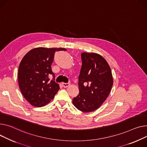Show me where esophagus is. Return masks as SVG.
Segmentation results:
<instances>
[{"label":"esophagus","instance_id":"34e87169","mask_svg":"<svg viewBox=\"0 0 147 147\" xmlns=\"http://www.w3.org/2000/svg\"><path fill=\"white\" fill-rule=\"evenodd\" d=\"M62 85H63V86L64 87L66 88V87H67L69 86L70 85V83H62Z\"/></svg>","mask_w":147,"mask_h":147}]
</instances>
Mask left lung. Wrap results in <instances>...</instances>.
I'll return each instance as SVG.
<instances>
[{
  "label": "left lung",
  "instance_id": "left-lung-1",
  "mask_svg": "<svg viewBox=\"0 0 147 147\" xmlns=\"http://www.w3.org/2000/svg\"><path fill=\"white\" fill-rule=\"evenodd\" d=\"M82 66L79 77V94L73 103L84 112L100 107L108 97L113 83L112 71L105 58L99 54L82 53Z\"/></svg>",
  "mask_w": 147,
  "mask_h": 147
}]
</instances>
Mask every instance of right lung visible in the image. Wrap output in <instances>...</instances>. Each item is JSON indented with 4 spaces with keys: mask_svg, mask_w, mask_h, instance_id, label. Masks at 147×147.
I'll return each instance as SVG.
<instances>
[{
    "mask_svg": "<svg viewBox=\"0 0 147 147\" xmlns=\"http://www.w3.org/2000/svg\"><path fill=\"white\" fill-rule=\"evenodd\" d=\"M63 48L38 47L23 57L18 70V84L25 99L31 105L42 107L53 99L60 86L49 77L55 51H66Z\"/></svg>",
    "mask_w": 147,
    "mask_h": 147,
    "instance_id": "add662e5",
    "label": "right lung"
}]
</instances>
